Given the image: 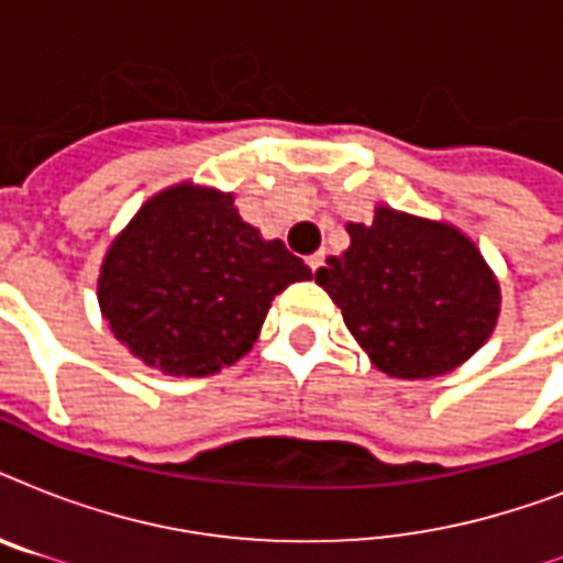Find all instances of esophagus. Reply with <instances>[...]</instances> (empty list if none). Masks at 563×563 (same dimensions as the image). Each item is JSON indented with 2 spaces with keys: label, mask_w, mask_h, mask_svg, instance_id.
Instances as JSON below:
<instances>
[{
  "label": "esophagus",
  "mask_w": 563,
  "mask_h": 563,
  "mask_svg": "<svg viewBox=\"0 0 563 563\" xmlns=\"http://www.w3.org/2000/svg\"><path fill=\"white\" fill-rule=\"evenodd\" d=\"M307 263H309V268H312V272H318V268H321V265H324V251H318V254L309 256Z\"/></svg>",
  "instance_id": "obj_1"
}]
</instances>
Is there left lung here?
Masks as SVG:
<instances>
[{
  "label": "left lung",
  "instance_id": "obj_1",
  "mask_svg": "<svg viewBox=\"0 0 563 563\" xmlns=\"http://www.w3.org/2000/svg\"><path fill=\"white\" fill-rule=\"evenodd\" d=\"M347 233L351 247L330 256L316 283L383 374L429 379L488 342L499 283L462 230L376 207L371 224Z\"/></svg>",
  "mask_w": 563,
  "mask_h": 563
}]
</instances>
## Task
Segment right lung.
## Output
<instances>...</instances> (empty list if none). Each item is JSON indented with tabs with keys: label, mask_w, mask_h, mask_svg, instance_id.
I'll return each instance as SVG.
<instances>
[{
	"label": "right lung",
	"mask_w": 563,
	"mask_h": 563,
	"mask_svg": "<svg viewBox=\"0 0 563 563\" xmlns=\"http://www.w3.org/2000/svg\"><path fill=\"white\" fill-rule=\"evenodd\" d=\"M309 277L280 239L242 221L233 195L178 184L148 198L113 239L99 307L148 368L210 376L254 347L274 295Z\"/></svg>",
	"instance_id": "add662e5"
}]
</instances>
